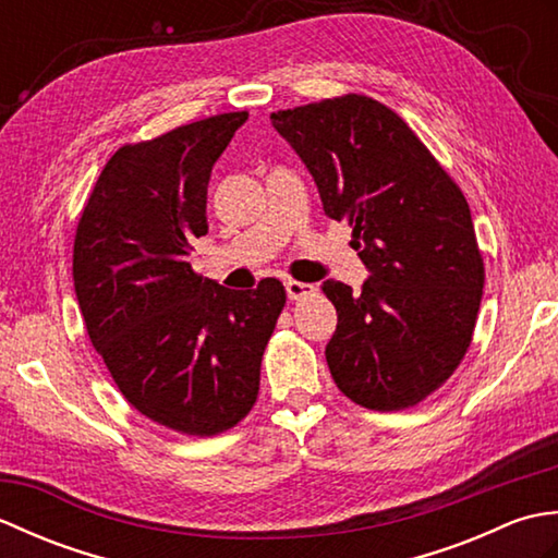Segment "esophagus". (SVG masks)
Wrapping results in <instances>:
<instances>
[{"label":"esophagus","mask_w":558,"mask_h":558,"mask_svg":"<svg viewBox=\"0 0 558 558\" xmlns=\"http://www.w3.org/2000/svg\"><path fill=\"white\" fill-rule=\"evenodd\" d=\"M286 292L290 300H304V298H312V294H316V288L312 286V282L286 280Z\"/></svg>","instance_id":"1"}]
</instances>
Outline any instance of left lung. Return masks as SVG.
<instances>
[{"label": "left lung", "instance_id": "8db88e82", "mask_svg": "<svg viewBox=\"0 0 558 558\" xmlns=\"http://www.w3.org/2000/svg\"><path fill=\"white\" fill-rule=\"evenodd\" d=\"M314 177L328 218L352 228L362 292L326 280L338 326L330 376L362 408L417 405L456 372L475 330L484 264L470 206L386 105L342 96L270 114Z\"/></svg>", "mask_w": 558, "mask_h": 558}]
</instances>
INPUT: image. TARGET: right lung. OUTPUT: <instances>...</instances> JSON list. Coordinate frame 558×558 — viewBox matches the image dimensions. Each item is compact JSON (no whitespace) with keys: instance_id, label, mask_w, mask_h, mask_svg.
I'll use <instances>...</instances> for the list:
<instances>
[{"instance_id":"1","label":"right lung","mask_w":558,"mask_h":558,"mask_svg":"<svg viewBox=\"0 0 558 558\" xmlns=\"http://www.w3.org/2000/svg\"><path fill=\"white\" fill-rule=\"evenodd\" d=\"M246 120L216 114L117 150L74 240L93 348L141 414L189 436H216L254 408L260 357L286 306L276 278L228 290L189 260L208 232L213 165Z\"/></svg>"}]
</instances>
